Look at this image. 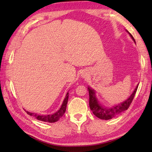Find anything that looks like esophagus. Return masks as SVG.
I'll return each mask as SVG.
<instances>
[{"label":"esophagus","instance_id":"esophagus-1","mask_svg":"<svg viewBox=\"0 0 152 152\" xmlns=\"http://www.w3.org/2000/svg\"><path fill=\"white\" fill-rule=\"evenodd\" d=\"M82 76L83 77V78H86V76H86V74L82 73Z\"/></svg>","mask_w":152,"mask_h":152}]
</instances>
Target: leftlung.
<instances>
[{
  "label": "left lung",
  "mask_w": 152,
  "mask_h": 152,
  "mask_svg": "<svg viewBox=\"0 0 152 152\" xmlns=\"http://www.w3.org/2000/svg\"><path fill=\"white\" fill-rule=\"evenodd\" d=\"M129 34L130 35L132 39L135 42V40L134 39L133 37L132 36L131 34L129 33V32L126 30ZM138 84L135 88L132 94L129 96V97L122 102L121 103H119L118 105H115L112 107H106V106H103L99 102L97 97L96 96V92L94 89L90 88L88 86V91H89V107L90 109L91 110L93 114L96 117L99 119H104V120H108V119H111L115 117L116 115L121 114L122 112H124L126 110H127L128 108L129 107L130 104H131L132 101L134 99V96L135 93L137 92V90L138 89Z\"/></svg>",
  "instance_id": "1"
}]
</instances>
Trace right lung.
<instances>
[{
	"mask_svg": "<svg viewBox=\"0 0 152 152\" xmlns=\"http://www.w3.org/2000/svg\"><path fill=\"white\" fill-rule=\"evenodd\" d=\"M68 99H69V92H67L66 95L65 96L64 101L63 102V104L61 105V108L58 111L53 114H49V115H38L35 113H32L30 112L26 111V112L28 115L31 116H33L35 118H37L38 120H40L44 122H49V123H54L57 121L59 119L62 117L64 115V112L66 111V104L68 102Z\"/></svg>",
	"mask_w": 152,
	"mask_h": 152,
	"instance_id": "right-lung-1",
	"label": "right lung"
}]
</instances>
